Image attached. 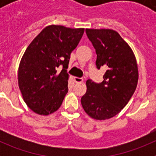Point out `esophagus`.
<instances>
[{"label": "esophagus", "mask_w": 156, "mask_h": 156, "mask_svg": "<svg viewBox=\"0 0 156 156\" xmlns=\"http://www.w3.org/2000/svg\"><path fill=\"white\" fill-rule=\"evenodd\" d=\"M73 80L75 81V83H81L83 82V78H79V77H74Z\"/></svg>", "instance_id": "34e87169"}]
</instances>
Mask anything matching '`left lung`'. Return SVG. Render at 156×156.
<instances>
[{
  "mask_svg": "<svg viewBox=\"0 0 156 156\" xmlns=\"http://www.w3.org/2000/svg\"><path fill=\"white\" fill-rule=\"evenodd\" d=\"M86 34L97 54V68L103 66L107 70L101 83L87 80L81 105L90 118L105 120L119 113L134 93L137 61L131 48L115 30L86 29Z\"/></svg>",
  "mask_w": 156,
  "mask_h": 156,
  "instance_id": "1",
  "label": "left lung"
}]
</instances>
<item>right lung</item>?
<instances>
[{
	"instance_id": "1",
	"label": "right lung",
	"mask_w": 156,
	"mask_h": 156,
	"mask_svg": "<svg viewBox=\"0 0 156 156\" xmlns=\"http://www.w3.org/2000/svg\"><path fill=\"white\" fill-rule=\"evenodd\" d=\"M84 29L51 25L45 27L25 51L19 63L18 83L23 100L35 113L57 111L68 92L70 55Z\"/></svg>"
}]
</instances>
